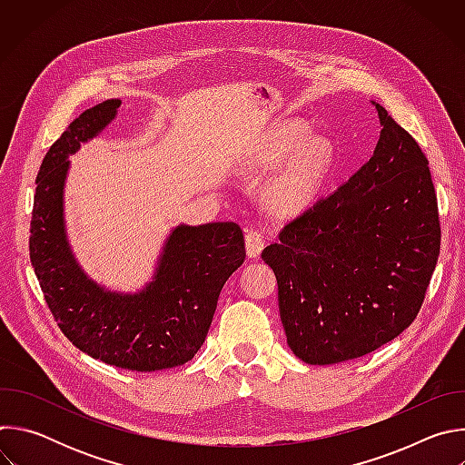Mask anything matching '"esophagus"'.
<instances>
[{"mask_svg":"<svg viewBox=\"0 0 465 465\" xmlns=\"http://www.w3.org/2000/svg\"><path fill=\"white\" fill-rule=\"evenodd\" d=\"M264 248V237L259 230L248 228L246 230V252L250 257H259L261 250Z\"/></svg>","mask_w":465,"mask_h":465,"instance_id":"1","label":"esophagus"}]
</instances>
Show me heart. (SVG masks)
<instances>
[{
  "label": "heart",
  "mask_w": 465,
  "mask_h": 465,
  "mask_svg": "<svg viewBox=\"0 0 465 465\" xmlns=\"http://www.w3.org/2000/svg\"><path fill=\"white\" fill-rule=\"evenodd\" d=\"M307 134L309 126L305 123H285L278 126L269 145L255 162L259 169H274L292 153L285 167L264 191V203L278 215H294L309 206L333 162L335 151L331 142L322 136L306 141Z\"/></svg>",
  "instance_id": "obj_1"
}]
</instances>
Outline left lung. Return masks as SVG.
I'll use <instances>...</instances> for the list:
<instances>
[{
	"label": "left lung",
	"instance_id": "8db88e82",
	"mask_svg": "<svg viewBox=\"0 0 465 465\" xmlns=\"http://www.w3.org/2000/svg\"><path fill=\"white\" fill-rule=\"evenodd\" d=\"M375 106L382 130L373 156L261 252L278 280L289 348L309 364L359 359L403 333L440 255L429 160Z\"/></svg>",
	"mask_w": 465,
	"mask_h": 465
}]
</instances>
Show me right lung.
<instances>
[{"label": "right lung", "instance_id": "right-lung-1", "mask_svg": "<svg viewBox=\"0 0 465 465\" xmlns=\"http://www.w3.org/2000/svg\"><path fill=\"white\" fill-rule=\"evenodd\" d=\"M119 104L108 99L88 108L49 147L36 176L29 253L45 303L74 346L110 366L156 371L185 364L204 344L219 294L246 257L244 235L235 223L174 228L154 282L138 294L106 292L84 276L64 233L68 156Z\"/></svg>", "mask_w": 465, "mask_h": 465}]
</instances>
